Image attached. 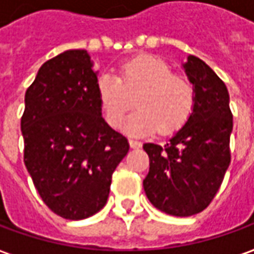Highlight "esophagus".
<instances>
[{
    "label": "esophagus",
    "mask_w": 254,
    "mask_h": 254,
    "mask_svg": "<svg viewBox=\"0 0 254 254\" xmlns=\"http://www.w3.org/2000/svg\"><path fill=\"white\" fill-rule=\"evenodd\" d=\"M129 144H130V147H132V149H139V147H142V143H140V142H137V140H133V139H130V140H129Z\"/></svg>",
    "instance_id": "34e87169"
}]
</instances>
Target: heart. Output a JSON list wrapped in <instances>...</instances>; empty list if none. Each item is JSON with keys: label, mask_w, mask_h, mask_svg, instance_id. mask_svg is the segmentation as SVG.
Listing matches in <instances>:
<instances>
[{"label": "heart", "mask_w": 254, "mask_h": 254, "mask_svg": "<svg viewBox=\"0 0 254 254\" xmlns=\"http://www.w3.org/2000/svg\"><path fill=\"white\" fill-rule=\"evenodd\" d=\"M137 111L127 119V132L140 136L173 133L184 127L195 102L194 87L187 78L171 74L170 66L154 56H137L121 67L118 75L102 73L97 78L101 108L111 127L124 124L135 97Z\"/></svg>", "instance_id": "obj_1"}]
</instances>
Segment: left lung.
Here are the masks:
<instances>
[{"instance_id":"8db88e82","label":"left lung","mask_w":254,"mask_h":254,"mask_svg":"<svg viewBox=\"0 0 254 254\" xmlns=\"http://www.w3.org/2000/svg\"><path fill=\"white\" fill-rule=\"evenodd\" d=\"M183 68L195 92L191 117L163 146L143 144L150 160L146 197L174 216L198 214L214 199L231 163L233 127L229 92L214 70L192 55Z\"/></svg>"}]
</instances>
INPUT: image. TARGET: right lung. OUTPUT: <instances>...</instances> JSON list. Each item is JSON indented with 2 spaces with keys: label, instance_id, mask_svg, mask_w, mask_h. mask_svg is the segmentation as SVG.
I'll return each instance as SVG.
<instances>
[{
  "label": "right lung",
  "instance_id": "right-lung-1",
  "mask_svg": "<svg viewBox=\"0 0 254 254\" xmlns=\"http://www.w3.org/2000/svg\"><path fill=\"white\" fill-rule=\"evenodd\" d=\"M87 50L43 63L25 94L23 162L43 202L62 218L85 219L107 204L127 139L102 118L97 71Z\"/></svg>",
  "mask_w": 254,
  "mask_h": 254
}]
</instances>
